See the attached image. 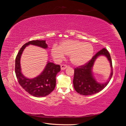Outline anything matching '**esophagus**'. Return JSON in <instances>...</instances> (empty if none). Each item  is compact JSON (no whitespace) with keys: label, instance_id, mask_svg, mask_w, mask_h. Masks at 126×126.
<instances>
[{"label":"esophagus","instance_id":"obj_1","mask_svg":"<svg viewBox=\"0 0 126 126\" xmlns=\"http://www.w3.org/2000/svg\"><path fill=\"white\" fill-rule=\"evenodd\" d=\"M60 67H61V70H64L66 69V68L68 67V66L67 65H65V64H62V65H61Z\"/></svg>","mask_w":126,"mask_h":126}]
</instances>
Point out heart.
Masks as SVG:
<instances>
[{
	"label": "heart",
	"mask_w": 126,
	"mask_h": 126,
	"mask_svg": "<svg viewBox=\"0 0 126 126\" xmlns=\"http://www.w3.org/2000/svg\"><path fill=\"white\" fill-rule=\"evenodd\" d=\"M94 53L92 45L78 40L63 41L59 46H54L51 49V55L56 62L62 60L66 55L69 56L71 63L76 66H83L88 63Z\"/></svg>",
	"instance_id": "b5f03b06"
}]
</instances>
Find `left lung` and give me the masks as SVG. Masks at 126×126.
<instances>
[{
  "label": "left lung",
  "instance_id": "1",
  "mask_svg": "<svg viewBox=\"0 0 126 126\" xmlns=\"http://www.w3.org/2000/svg\"><path fill=\"white\" fill-rule=\"evenodd\" d=\"M100 56H105L108 58L111 67V73L106 82L100 83L94 78L92 69L95 61ZM112 76V61L109 52L105 48L98 51L85 65L75 68L73 80L74 87L75 90L80 94L88 96L97 94L108 84Z\"/></svg>",
  "mask_w": 126,
  "mask_h": 126
}]
</instances>
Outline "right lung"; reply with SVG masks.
I'll return each instance as SVG.
<instances>
[{"label":"right lung","instance_id":"right-lung-1","mask_svg":"<svg viewBox=\"0 0 126 126\" xmlns=\"http://www.w3.org/2000/svg\"><path fill=\"white\" fill-rule=\"evenodd\" d=\"M32 45L44 49L48 48L46 40H32L25 44L20 49L15 60V73L20 85L27 92L33 96L43 97L50 94L56 86V77L60 71V66L48 61L40 74L33 78H28L22 74L20 59L24 49Z\"/></svg>","mask_w":126,"mask_h":126}]
</instances>
